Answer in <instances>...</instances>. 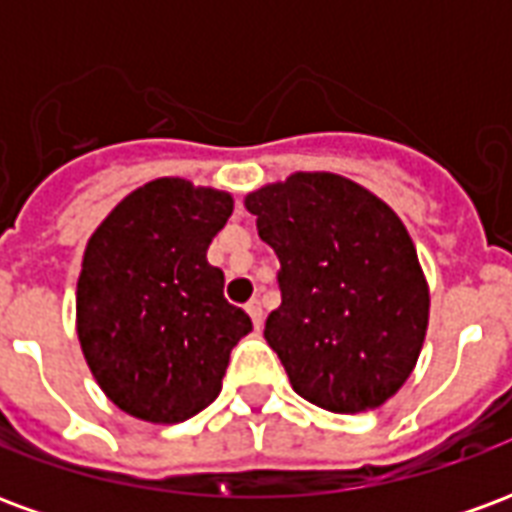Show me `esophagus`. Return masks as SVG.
<instances>
[{
	"mask_svg": "<svg viewBox=\"0 0 512 512\" xmlns=\"http://www.w3.org/2000/svg\"><path fill=\"white\" fill-rule=\"evenodd\" d=\"M246 312H249V318L255 323V329H260V326H263V307H260V301H249V304H246Z\"/></svg>",
	"mask_w": 512,
	"mask_h": 512,
	"instance_id": "obj_1",
	"label": "esophagus"
}]
</instances>
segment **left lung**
Segmentation results:
<instances>
[{"label":"left lung","instance_id":"obj_1","mask_svg":"<svg viewBox=\"0 0 512 512\" xmlns=\"http://www.w3.org/2000/svg\"><path fill=\"white\" fill-rule=\"evenodd\" d=\"M279 257L266 340L304 400L378 408L406 384L428 329V282L397 213L354 180L296 172L246 194Z\"/></svg>","mask_w":512,"mask_h":512}]
</instances>
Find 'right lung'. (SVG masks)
Returning <instances> with one entry per match:
<instances>
[{
    "instance_id": "obj_1",
    "label": "right lung",
    "mask_w": 512,
    "mask_h": 512,
    "mask_svg": "<svg viewBox=\"0 0 512 512\" xmlns=\"http://www.w3.org/2000/svg\"><path fill=\"white\" fill-rule=\"evenodd\" d=\"M230 213L227 191L158 178L87 241L76 332L95 381L131 417L175 425L200 414L252 332L249 315L224 299L222 268L205 257Z\"/></svg>"
}]
</instances>
